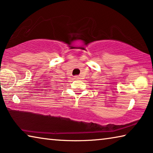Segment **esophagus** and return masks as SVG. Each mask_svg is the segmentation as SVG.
Wrapping results in <instances>:
<instances>
[{
  "instance_id": "obj_1",
  "label": "esophagus",
  "mask_w": 153,
  "mask_h": 153,
  "mask_svg": "<svg viewBox=\"0 0 153 153\" xmlns=\"http://www.w3.org/2000/svg\"><path fill=\"white\" fill-rule=\"evenodd\" d=\"M74 79H76V80H78L79 79V76H74Z\"/></svg>"
}]
</instances>
